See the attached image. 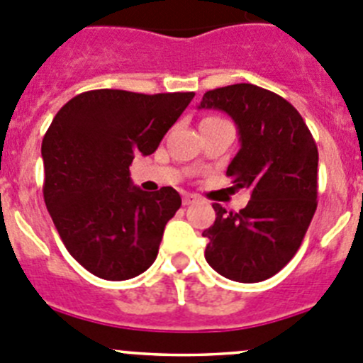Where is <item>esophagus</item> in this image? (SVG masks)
Masks as SVG:
<instances>
[{"label": "esophagus", "instance_id": "1", "mask_svg": "<svg viewBox=\"0 0 363 363\" xmlns=\"http://www.w3.org/2000/svg\"><path fill=\"white\" fill-rule=\"evenodd\" d=\"M199 196H196V194H185L184 196V205H194V203H198L199 201Z\"/></svg>", "mask_w": 363, "mask_h": 363}]
</instances>
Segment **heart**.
<instances>
[{
    "label": "heart",
    "instance_id": "b5f03b06",
    "mask_svg": "<svg viewBox=\"0 0 363 363\" xmlns=\"http://www.w3.org/2000/svg\"><path fill=\"white\" fill-rule=\"evenodd\" d=\"M208 119H219V117H208Z\"/></svg>",
    "mask_w": 363,
    "mask_h": 363
}]
</instances>
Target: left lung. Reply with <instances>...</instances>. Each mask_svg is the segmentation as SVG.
Masks as SVG:
<instances>
[{
  "instance_id": "obj_1",
  "label": "left lung",
  "mask_w": 363,
  "mask_h": 363,
  "mask_svg": "<svg viewBox=\"0 0 363 363\" xmlns=\"http://www.w3.org/2000/svg\"><path fill=\"white\" fill-rule=\"evenodd\" d=\"M198 108L223 110L235 121L240 150L226 174L235 189L251 191L240 212L213 203L216 223L203 231L205 258L228 279L264 281L298 253L315 213V140L287 99L257 85L213 89Z\"/></svg>"
}]
</instances>
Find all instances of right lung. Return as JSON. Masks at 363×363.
<instances>
[{
    "mask_svg": "<svg viewBox=\"0 0 363 363\" xmlns=\"http://www.w3.org/2000/svg\"><path fill=\"white\" fill-rule=\"evenodd\" d=\"M194 92L98 89L69 99L43 139L44 201L71 257L103 279H130L153 264L167 220L182 206L172 187H133L135 155L157 151Z\"/></svg>",
    "mask_w": 363,
    "mask_h": 363,
    "instance_id": "1",
    "label": "right lung"
}]
</instances>
